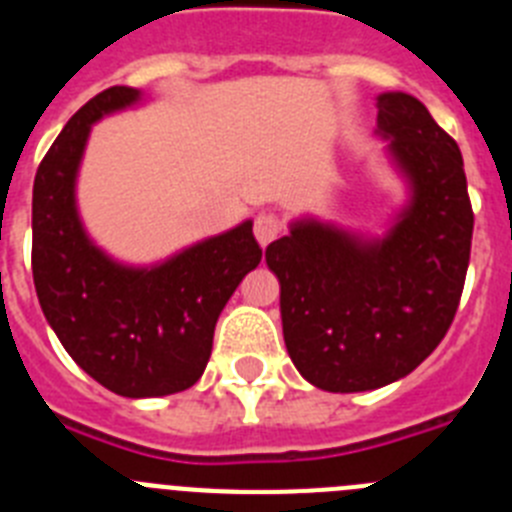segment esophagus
Listing matches in <instances>:
<instances>
[{
  "instance_id": "1",
  "label": "esophagus",
  "mask_w": 512,
  "mask_h": 512,
  "mask_svg": "<svg viewBox=\"0 0 512 512\" xmlns=\"http://www.w3.org/2000/svg\"><path fill=\"white\" fill-rule=\"evenodd\" d=\"M253 233H256V241L259 246H269L279 233H282V220L277 215H271V212H264V215L256 217V223H253Z\"/></svg>"
}]
</instances>
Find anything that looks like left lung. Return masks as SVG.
Masks as SVG:
<instances>
[{"instance_id": "8db88e82", "label": "left lung", "mask_w": 512, "mask_h": 512, "mask_svg": "<svg viewBox=\"0 0 512 512\" xmlns=\"http://www.w3.org/2000/svg\"><path fill=\"white\" fill-rule=\"evenodd\" d=\"M377 135L410 187L382 238L302 217L269 243L289 359L325 392L408 377L446 336L464 289L474 212L456 140L405 92L377 97Z\"/></svg>"}]
</instances>
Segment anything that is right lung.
<instances>
[{"mask_svg": "<svg viewBox=\"0 0 512 512\" xmlns=\"http://www.w3.org/2000/svg\"><path fill=\"white\" fill-rule=\"evenodd\" d=\"M140 102L133 87L89 99L53 140L33 184V282L71 359L122 397H164L205 372L225 302L261 261L253 223L194 243L153 266L94 246L76 210V174L104 115Z\"/></svg>", "mask_w": 512, "mask_h": 512, "instance_id": "obj_1", "label": "right lung"}]
</instances>
